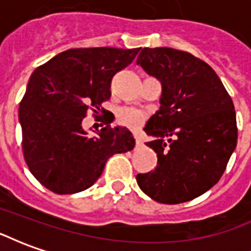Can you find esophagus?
<instances>
[{
	"label": "esophagus",
	"instance_id": "esophagus-1",
	"mask_svg": "<svg viewBox=\"0 0 251 251\" xmlns=\"http://www.w3.org/2000/svg\"><path fill=\"white\" fill-rule=\"evenodd\" d=\"M134 140H136V145L137 147H141L142 145V140L140 136H134Z\"/></svg>",
	"mask_w": 251,
	"mask_h": 251
}]
</instances>
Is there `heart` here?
I'll return each instance as SVG.
<instances>
[{"label":"heart","instance_id":"obj_1","mask_svg":"<svg viewBox=\"0 0 251 251\" xmlns=\"http://www.w3.org/2000/svg\"><path fill=\"white\" fill-rule=\"evenodd\" d=\"M145 120V114L134 109L121 110L118 114V121L124 126H127L130 129H137Z\"/></svg>","mask_w":251,"mask_h":251}]
</instances>
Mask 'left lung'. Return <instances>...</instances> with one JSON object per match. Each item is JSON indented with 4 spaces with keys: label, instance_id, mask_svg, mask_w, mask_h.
Listing matches in <instances>:
<instances>
[{
    "label": "left lung",
    "instance_id": "left-lung-1",
    "mask_svg": "<svg viewBox=\"0 0 251 251\" xmlns=\"http://www.w3.org/2000/svg\"><path fill=\"white\" fill-rule=\"evenodd\" d=\"M137 64L161 82L160 109L144 130L157 153V167L137 175L145 194L164 204H179L219 181L237 147L231 97L207 63L174 48H144Z\"/></svg>",
    "mask_w": 251,
    "mask_h": 251
}]
</instances>
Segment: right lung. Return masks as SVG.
<instances>
[{
	"label": "right lung",
	"mask_w": 251,
	"mask_h": 251,
	"mask_svg": "<svg viewBox=\"0 0 251 251\" xmlns=\"http://www.w3.org/2000/svg\"><path fill=\"white\" fill-rule=\"evenodd\" d=\"M140 48H75L52 57L30 75L19 120L23 152L30 174L59 195L87 189L115 153L136 142L126 127H104L90 137L82 121L87 110L98 114L111 97V79L130 64Z\"/></svg>",
	"instance_id": "obj_1"
}]
</instances>
